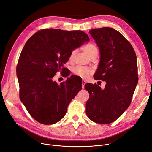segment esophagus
I'll return each instance as SVG.
<instances>
[{
  "mask_svg": "<svg viewBox=\"0 0 152 152\" xmlns=\"http://www.w3.org/2000/svg\"><path fill=\"white\" fill-rule=\"evenodd\" d=\"M86 84V82L85 81H82V88L83 89H84V86H85V84Z\"/></svg>",
  "mask_w": 152,
  "mask_h": 152,
  "instance_id": "1",
  "label": "esophagus"
}]
</instances>
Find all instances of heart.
Wrapping results in <instances>:
<instances>
[{
    "instance_id": "obj_1",
    "label": "heart",
    "mask_w": 152,
    "mask_h": 152,
    "mask_svg": "<svg viewBox=\"0 0 152 152\" xmlns=\"http://www.w3.org/2000/svg\"><path fill=\"white\" fill-rule=\"evenodd\" d=\"M84 52L88 55L90 58L92 57H96L97 55H98L99 50L98 48L95 44L93 43H89L87 44L83 47ZM76 53V49H74L72 50L69 55V59L70 60H72L74 58V56ZM73 73L80 77L83 79H87L92 74L93 70L92 68L89 67H85L82 66H75L73 69Z\"/></svg>"
}]
</instances>
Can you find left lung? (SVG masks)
<instances>
[{
  "instance_id": "1",
  "label": "left lung",
  "mask_w": 152,
  "mask_h": 152,
  "mask_svg": "<svg viewBox=\"0 0 152 152\" xmlns=\"http://www.w3.org/2000/svg\"><path fill=\"white\" fill-rule=\"evenodd\" d=\"M89 33L100 52L99 65L94 77L105 81L106 85L104 89L96 83L85 85L89 93L86 112L95 123L110 124L131 104L138 83L136 54L131 43L113 28L94 29Z\"/></svg>"
}]
</instances>
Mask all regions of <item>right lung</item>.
<instances>
[{
	"instance_id": "1",
	"label": "right lung",
	"mask_w": 152,
	"mask_h": 152,
	"mask_svg": "<svg viewBox=\"0 0 152 152\" xmlns=\"http://www.w3.org/2000/svg\"><path fill=\"white\" fill-rule=\"evenodd\" d=\"M89 41L82 31L43 29L32 36L21 52L17 66L20 99L35 120L46 125L65 115L69 103L82 89L71 76L58 84L52 78L63 67L72 50ZM68 75L66 76V77Z\"/></svg>"
}]
</instances>
